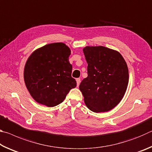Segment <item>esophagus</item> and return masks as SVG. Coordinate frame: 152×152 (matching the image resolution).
Listing matches in <instances>:
<instances>
[{"instance_id":"1","label":"esophagus","mask_w":152,"mask_h":152,"mask_svg":"<svg viewBox=\"0 0 152 152\" xmlns=\"http://www.w3.org/2000/svg\"><path fill=\"white\" fill-rule=\"evenodd\" d=\"M76 83H77V86H79L80 83V78H76Z\"/></svg>"}]
</instances>
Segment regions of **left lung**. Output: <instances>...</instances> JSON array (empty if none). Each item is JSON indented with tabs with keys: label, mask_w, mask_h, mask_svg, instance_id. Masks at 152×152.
I'll return each mask as SVG.
<instances>
[{
	"label": "left lung",
	"mask_w": 152,
	"mask_h": 152,
	"mask_svg": "<svg viewBox=\"0 0 152 152\" xmlns=\"http://www.w3.org/2000/svg\"><path fill=\"white\" fill-rule=\"evenodd\" d=\"M88 76L80 84L86 107L94 113L107 112L119 103L127 91L129 70L119 51L104 46H86Z\"/></svg>",
	"instance_id": "8db88e82"
}]
</instances>
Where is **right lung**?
<instances>
[{
  "label": "right lung",
  "mask_w": 152,
  "mask_h": 152,
  "mask_svg": "<svg viewBox=\"0 0 152 152\" xmlns=\"http://www.w3.org/2000/svg\"><path fill=\"white\" fill-rule=\"evenodd\" d=\"M71 50L65 43H52L37 48L28 58L24 81L31 96L39 104L53 107L76 86L69 61Z\"/></svg>",
  "instance_id": "1"
}]
</instances>
